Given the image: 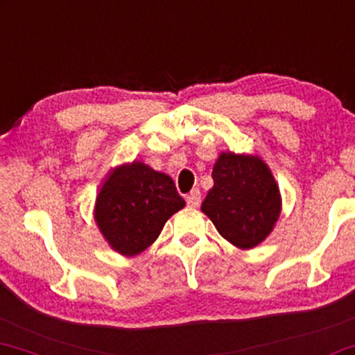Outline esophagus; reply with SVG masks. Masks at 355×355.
I'll use <instances>...</instances> for the list:
<instances>
[{"mask_svg":"<svg viewBox=\"0 0 355 355\" xmlns=\"http://www.w3.org/2000/svg\"><path fill=\"white\" fill-rule=\"evenodd\" d=\"M185 200H187L188 206H191V208H196V206H198L200 201H201V191L198 190V188H193V190L185 196Z\"/></svg>","mask_w":355,"mask_h":355,"instance_id":"34e87169","label":"esophagus"}]
</instances>
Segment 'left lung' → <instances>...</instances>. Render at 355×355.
Returning <instances> with one entry per match:
<instances>
[{"label":"left lung","instance_id":"left-lung-1","mask_svg":"<svg viewBox=\"0 0 355 355\" xmlns=\"http://www.w3.org/2000/svg\"><path fill=\"white\" fill-rule=\"evenodd\" d=\"M214 185L201 203L219 234L237 249L267 239L282 213V196L272 170L252 154L221 152L213 167Z\"/></svg>","mask_w":355,"mask_h":355}]
</instances>
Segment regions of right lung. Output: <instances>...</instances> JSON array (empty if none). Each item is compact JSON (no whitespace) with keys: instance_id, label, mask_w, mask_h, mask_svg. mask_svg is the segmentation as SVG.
Instances as JSON below:
<instances>
[{"instance_id":"1","label":"right lung","mask_w":355,"mask_h":355,"mask_svg":"<svg viewBox=\"0 0 355 355\" xmlns=\"http://www.w3.org/2000/svg\"><path fill=\"white\" fill-rule=\"evenodd\" d=\"M185 206L172 177L134 160L110 170L93 208L96 226L124 257L144 252L172 214Z\"/></svg>"}]
</instances>
